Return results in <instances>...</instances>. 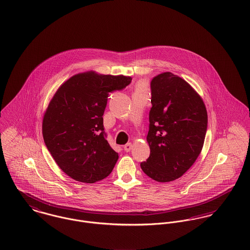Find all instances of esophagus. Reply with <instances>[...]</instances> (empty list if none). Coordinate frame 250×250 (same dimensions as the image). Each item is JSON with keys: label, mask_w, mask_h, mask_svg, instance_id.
Returning a JSON list of instances; mask_svg holds the SVG:
<instances>
[{"label": "esophagus", "mask_w": 250, "mask_h": 250, "mask_svg": "<svg viewBox=\"0 0 250 250\" xmlns=\"http://www.w3.org/2000/svg\"><path fill=\"white\" fill-rule=\"evenodd\" d=\"M131 149H132V143H129L124 145V150H125L126 152H130Z\"/></svg>", "instance_id": "34e87169"}]
</instances>
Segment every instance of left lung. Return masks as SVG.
<instances>
[{
	"label": "left lung",
	"mask_w": 250,
	"mask_h": 250,
	"mask_svg": "<svg viewBox=\"0 0 250 250\" xmlns=\"http://www.w3.org/2000/svg\"><path fill=\"white\" fill-rule=\"evenodd\" d=\"M151 94L146 138L150 156L141 167L157 182H171L194 164L202 150L207 109L191 85L171 72L152 79Z\"/></svg>",
	"instance_id": "left-lung-1"
}]
</instances>
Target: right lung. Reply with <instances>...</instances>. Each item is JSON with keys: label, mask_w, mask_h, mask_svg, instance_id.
Here are the masks:
<instances>
[{"label": "right lung", "mask_w": 250, "mask_h": 250, "mask_svg": "<svg viewBox=\"0 0 250 250\" xmlns=\"http://www.w3.org/2000/svg\"><path fill=\"white\" fill-rule=\"evenodd\" d=\"M131 81L129 76L83 72L56 91L43 116L42 134L57 165L72 179L92 184L112 171L118 154L107 143L103 114L108 92Z\"/></svg>", "instance_id": "1"}]
</instances>
